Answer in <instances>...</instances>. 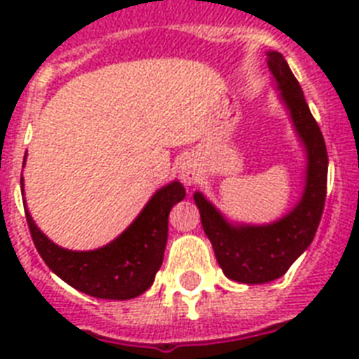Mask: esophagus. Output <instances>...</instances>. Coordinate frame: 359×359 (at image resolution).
Wrapping results in <instances>:
<instances>
[{"mask_svg": "<svg viewBox=\"0 0 359 359\" xmlns=\"http://www.w3.org/2000/svg\"><path fill=\"white\" fill-rule=\"evenodd\" d=\"M179 177L186 186L196 184L197 180L201 179V168L194 158H182V162L179 163Z\"/></svg>", "mask_w": 359, "mask_h": 359, "instance_id": "34e87169", "label": "esophagus"}]
</instances>
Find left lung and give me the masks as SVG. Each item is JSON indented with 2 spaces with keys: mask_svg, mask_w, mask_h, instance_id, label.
Returning <instances> with one entry per match:
<instances>
[{
  "mask_svg": "<svg viewBox=\"0 0 359 359\" xmlns=\"http://www.w3.org/2000/svg\"><path fill=\"white\" fill-rule=\"evenodd\" d=\"M268 69L281 91V100L307 152L306 188L300 203L278 222L268 225H233L203 196L194 194L205 235L224 273L248 285L281 278L290 264L309 248L320 224L326 201L328 152L323 132L309 111L302 87L279 52H268Z\"/></svg>",
  "mask_w": 359,
  "mask_h": 359,
  "instance_id": "1",
  "label": "left lung"
}]
</instances>
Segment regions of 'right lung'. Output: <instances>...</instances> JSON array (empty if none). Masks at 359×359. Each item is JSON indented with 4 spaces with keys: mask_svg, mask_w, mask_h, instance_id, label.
<instances>
[{
    "mask_svg": "<svg viewBox=\"0 0 359 359\" xmlns=\"http://www.w3.org/2000/svg\"><path fill=\"white\" fill-rule=\"evenodd\" d=\"M20 184L24 186V179ZM184 196V186L179 180L160 188L128 229L114 242L93 251L59 248L36 227L27 208L25 218L36 251L65 283L95 298L130 300L151 287L162 266L169 212Z\"/></svg>",
    "mask_w": 359,
    "mask_h": 359,
    "instance_id": "add662e5",
    "label": "right lung"
}]
</instances>
